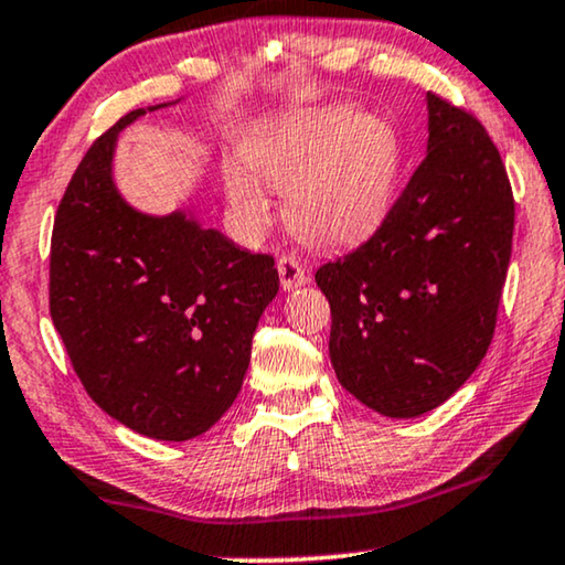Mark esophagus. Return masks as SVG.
<instances>
[{
  "label": "esophagus",
  "mask_w": 565,
  "mask_h": 565,
  "mask_svg": "<svg viewBox=\"0 0 565 565\" xmlns=\"http://www.w3.org/2000/svg\"><path fill=\"white\" fill-rule=\"evenodd\" d=\"M277 275H280L282 290H288V292L308 282L306 269L300 267V262L296 257H280V259H277Z\"/></svg>",
  "instance_id": "1"
}]
</instances>
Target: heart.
Here are the masks:
<instances>
[{
	"label": "heart",
	"mask_w": 565,
	"mask_h": 565,
	"mask_svg": "<svg viewBox=\"0 0 565 565\" xmlns=\"http://www.w3.org/2000/svg\"><path fill=\"white\" fill-rule=\"evenodd\" d=\"M223 172L231 215L246 236L273 221L269 190L288 192L292 234L313 246L367 236L388 213L401 167L396 128L350 105L308 107L246 138Z\"/></svg>",
	"instance_id": "1"
}]
</instances>
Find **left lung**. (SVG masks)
I'll list each match as a JSON object with an SVG mask.
<instances>
[{
  "mask_svg": "<svg viewBox=\"0 0 565 565\" xmlns=\"http://www.w3.org/2000/svg\"><path fill=\"white\" fill-rule=\"evenodd\" d=\"M427 134L375 236L316 273L339 383L391 419L445 404L481 365L512 257V188L489 134L431 92Z\"/></svg>",
  "mask_w": 565,
  "mask_h": 565,
  "instance_id": "1",
  "label": "left lung"
}]
</instances>
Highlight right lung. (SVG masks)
<instances>
[{
	"mask_svg": "<svg viewBox=\"0 0 565 565\" xmlns=\"http://www.w3.org/2000/svg\"><path fill=\"white\" fill-rule=\"evenodd\" d=\"M99 136L68 182L51 242V316L92 401L164 443L203 435L242 391L254 329L280 290L273 257L205 228L192 207L138 211L115 182L120 134Z\"/></svg>",
	"mask_w": 565,
	"mask_h": 565,
	"instance_id": "obj_1",
	"label": "right lung"
}]
</instances>
